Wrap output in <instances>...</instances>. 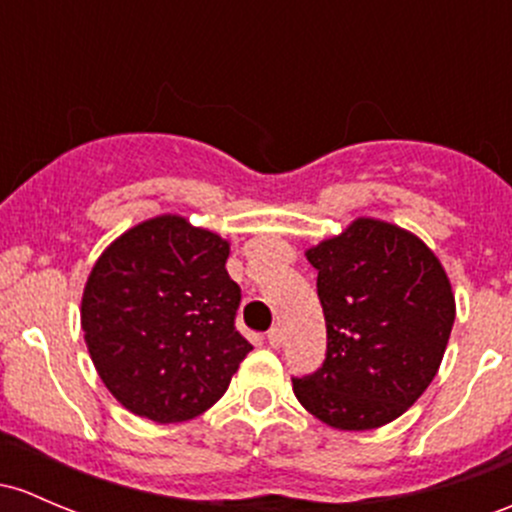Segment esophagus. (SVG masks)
I'll list each match as a JSON object with an SVG mask.
<instances>
[{"label": "esophagus", "mask_w": 512, "mask_h": 512, "mask_svg": "<svg viewBox=\"0 0 512 512\" xmlns=\"http://www.w3.org/2000/svg\"><path fill=\"white\" fill-rule=\"evenodd\" d=\"M267 341H270L272 348H279L284 343V331L279 326L270 328V333H267Z\"/></svg>", "instance_id": "34e87169"}]
</instances>
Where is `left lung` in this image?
Here are the masks:
<instances>
[{
	"label": "left lung",
	"mask_w": 512,
	"mask_h": 512,
	"mask_svg": "<svg viewBox=\"0 0 512 512\" xmlns=\"http://www.w3.org/2000/svg\"><path fill=\"white\" fill-rule=\"evenodd\" d=\"M326 319L319 373L292 380L306 412L341 432L390 424L437 375L456 299L427 242L380 218L351 220L304 252Z\"/></svg>",
	"instance_id": "1"
}]
</instances>
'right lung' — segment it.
I'll return each mask as SVG.
<instances>
[{
	"label": "right lung",
	"mask_w": 512,
	"mask_h": 512,
	"mask_svg": "<svg viewBox=\"0 0 512 512\" xmlns=\"http://www.w3.org/2000/svg\"><path fill=\"white\" fill-rule=\"evenodd\" d=\"M230 240L161 213L102 250L80 301L95 370L125 410L186 422L228 390L250 343L235 331L240 287L225 262Z\"/></svg>",
	"instance_id": "1"
}]
</instances>
